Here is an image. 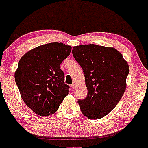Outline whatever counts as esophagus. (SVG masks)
<instances>
[{
	"instance_id": "34e87169",
	"label": "esophagus",
	"mask_w": 148,
	"mask_h": 148,
	"mask_svg": "<svg viewBox=\"0 0 148 148\" xmlns=\"http://www.w3.org/2000/svg\"><path fill=\"white\" fill-rule=\"evenodd\" d=\"M71 88H72V89H74V88H75V87H76V84H75V83H73V84H71Z\"/></svg>"
}]
</instances>
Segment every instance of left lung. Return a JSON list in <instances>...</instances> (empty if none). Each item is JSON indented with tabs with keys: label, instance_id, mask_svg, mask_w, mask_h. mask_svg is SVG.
Listing matches in <instances>:
<instances>
[{
	"label": "left lung",
	"instance_id": "8db88e82",
	"mask_svg": "<svg viewBox=\"0 0 148 148\" xmlns=\"http://www.w3.org/2000/svg\"><path fill=\"white\" fill-rule=\"evenodd\" d=\"M73 56L83 69L86 98L78 100L88 119L108 115L122 98L129 72L128 62L117 50L94 44L74 46Z\"/></svg>",
	"mask_w": 148,
	"mask_h": 148
}]
</instances>
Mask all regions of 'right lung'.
Returning <instances> with one entry per match:
<instances>
[{"mask_svg":"<svg viewBox=\"0 0 148 148\" xmlns=\"http://www.w3.org/2000/svg\"><path fill=\"white\" fill-rule=\"evenodd\" d=\"M71 50L70 45L55 42L33 48L21 58L15 82L24 103L36 114H54L69 93L60 66Z\"/></svg>","mask_w":148,"mask_h":148,"instance_id":"1","label":"right lung"}]
</instances>
